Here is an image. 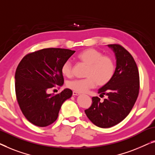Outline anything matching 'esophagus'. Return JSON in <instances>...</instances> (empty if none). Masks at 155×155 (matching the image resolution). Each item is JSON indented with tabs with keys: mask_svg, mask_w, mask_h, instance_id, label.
Instances as JSON below:
<instances>
[{
	"mask_svg": "<svg viewBox=\"0 0 155 155\" xmlns=\"http://www.w3.org/2000/svg\"><path fill=\"white\" fill-rule=\"evenodd\" d=\"M80 93L78 92H76V91H73V95L74 96H77V95H79Z\"/></svg>",
	"mask_w": 155,
	"mask_h": 155,
	"instance_id": "obj_1",
	"label": "esophagus"
}]
</instances>
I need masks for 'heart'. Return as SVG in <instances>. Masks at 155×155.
<instances>
[{
  "label": "heart",
  "mask_w": 155,
  "mask_h": 155,
  "mask_svg": "<svg viewBox=\"0 0 155 155\" xmlns=\"http://www.w3.org/2000/svg\"><path fill=\"white\" fill-rule=\"evenodd\" d=\"M77 58L87 64L85 78L74 79L68 82L70 89L78 92H85L92 88L96 84L100 86L104 85L111 80L115 73V64L114 59L94 48H87L80 52ZM72 65L70 61L64 62L61 67L63 76L70 77L71 75Z\"/></svg>",
  "instance_id": "heart-1"
}]
</instances>
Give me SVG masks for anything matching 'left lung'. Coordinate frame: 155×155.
<instances>
[{
  "label": "left lung",
  "instance_id": "1",
  "mask_svg": "<svg viewBox=\"0 0 155 155\" xmlns=\"http://www.w3.org/2000/svg\"><path fill=\"white\" fill-rule=\"evenodd\" d=\"M114 52L116 68L111 80L99 89L100 96H107L104 101L98 97L92 98L91 107L85 110L92 123L108 128L123 120L137 100L139 92V73L137 63L129 53L119 45H108Z\"/></svg>",
  "mask_w": 155,
  "mask_h": 155
}]
</instances>
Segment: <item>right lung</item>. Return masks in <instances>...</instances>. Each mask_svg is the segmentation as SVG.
I'll return each mask as SVG.
<instances>
[{"label":"right lung","instance_id":"1","mask_svg":"<svg viewBox=\"0 0 155 155\" xmlns=\"http://www.w3.org/2000/svg\"><path fill=\"white\" fill-rule=\"evenodd\" d=\"M75 51L48 48L27 54L15 72V92L23 114L32 124L47 127L58 116L61 106L72 95L66 88L54 95L48 91L64 84L61 67Z\"/></svg>","mask_w":155,"mask_h":155}]
</instances>
